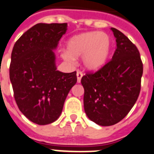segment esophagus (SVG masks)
<instances>
[{
	"label": "esophagus",
	"mask_w": 154,
	"mask_h": 154,
	"mask_svg": "<svg viewBox=\"0 0 154 154\" xmlns=\"http://www.w3.org/2000/svg\"><path fill=\"white\" fill-rule=\"evenodd\" d=\"M82 77H83L82 72H81V71H79V70H77V83H80V82H81V78H82Z\"/></svg>",
	"instance_id": "34e87169"
}]
</instances>
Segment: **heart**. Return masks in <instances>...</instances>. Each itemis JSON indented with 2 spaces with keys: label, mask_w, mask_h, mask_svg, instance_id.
<instances>
[{
  "label": "heart",
  "mask_w": 154,
  "mask_h": 154,
  "mask_svg": "<svg viewBox=\"0 0 154 154\" xmlns=\"http://www.w3.org/2000/svg\"><path fill=\"white\" fill-rule=\"evenodd\" d=\"M67 52H63L64 60L73 63L74 58L82 56L84 67L97 70L106 63L112 49V40L105 32L91 31L74 35L66 43Z\"/></svg>",
  "instance_id": "b5f03b06"
}]
</instances>
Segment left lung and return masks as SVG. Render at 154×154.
Segmentation results:
<instances>
[{
    "label": "left lung",
    "instance_id": "obj_1",
    "mask_svg": "<svg viewBox=\"0 0 154 154\" xmlns=\"http://www.w3.org/2000/svg\"><path fill=\"white\" fill-rule=\"evenodd\" d=\"M111 30L116 41L112 60L97 72L81 78L85 113L102 126L118 123L132 109L140 94L143 70L136 45L118 29Z\"/></svg>",
    "mask_w": 154,
    "mask_h": 154
}]
</instances>
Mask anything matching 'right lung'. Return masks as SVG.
Instances as JSON below:
<instances>
[{"mask_svg":"<svg viewBox=\"0 0 154 154\" xmlns=\"http://www.w3.org/2000/svg\"><path fill=\"white\" fill-rule=\"evenodd\" d=\"M66 30V23L36 24L13 47L9 73L14 99L22 114L38 125L50 124L60 117L77 83V72L63 73L56 66L53 50Z\"/></svg>","mask_w":154,"mask_h":154,"instance_id":"right-lung-1","label":"right lung"}]
</instances>
